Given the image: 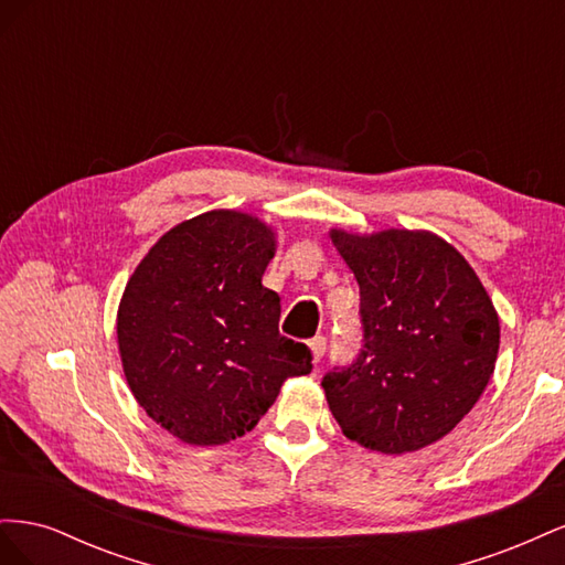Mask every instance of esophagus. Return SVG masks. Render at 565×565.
Returning a JSON list of instances; mask_svg holds the SVG:
<instances>
[{"mask_svg": "<svg viewBox=\"0 0 565 565\" xmlns=\"http://www.w3.org/2000/svg\"><path fill=\"white\" fill-rule=\"evenodd\" d=\"M324 349H328V339H324L322 334L311 339V353H313L316 361H320V358L324 355Z\"/></svg>", "mask_w": 565, "mask_h": 565, "instance_id": "esophagus-1", "label": "esophagus"}]
</instances>
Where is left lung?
<instances>
[{"label": "left lung", "mask_w": 565, "mask_h": 565, "mask_svg": "<svg viewBox=\"0 0 565 565\" xmlns=\"http://www.w3.org/2000/svg\"><path fill=\"white\" fill-rule=\"evenodd\" d=\"M332 243L361 287L363 349L324 372L347 438L386 455L450 434L488 386L500 349L494 306L452 245L426 231Z\"/></svg>", "instance_id": "obj_1"}]
</instances>
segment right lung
I'll return each instance as SVG.
<instances>
[{
    "label": "right lung",
    "mask_w": 565,
    "mask_h": 565,
    "mask_svg": "<svg viewBox=\"0 0 565 565\" xmlns=\"http://www.w3.org/2000/svg\"><path fill=\"white\" fill-rule=\"evenodd\" d=\"M276 241L259 218L207 212L164 233L119 301L117 344L146 413L191 446L252 431L311 349L280 334V297L262 285Z\"/></svg>",
    "instance_id": "add662e5"
}]
</instances>
